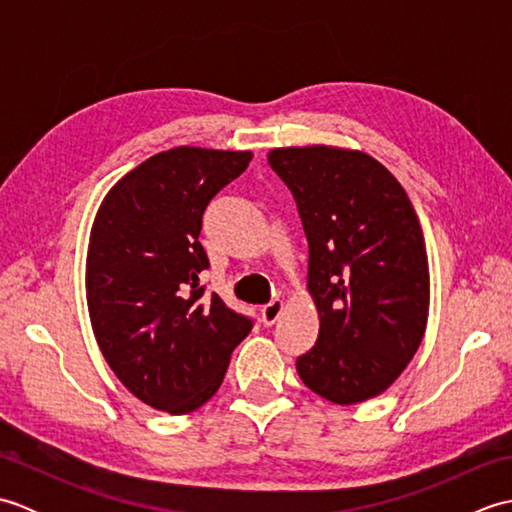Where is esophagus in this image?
I'll return each instance as SVG.
<instances>
[{
  "mask_svg": "<svg viewBox=\"0 0 512 512\" xmlns=\"http://www.w3.org/2000/svg\"><path fill=\"white\" fill-rule=\"evenodd\" d=\"M281 310H284V301H281V299H273L270 303H266V306L262 308L264 325H273L279 319Z\"/></svg>",
  "mask_w": 512,
  "mask_h": 512,
  "instance_id": "esophagus-1",
  "label": "esophagus"
}]
</instances>
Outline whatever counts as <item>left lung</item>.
Listing matches in <instances>:
<instances>
[{
	"instance_id": "8db88e82",
	"label": "left lung",
	"mask_w": 512,
	"mask_h": 512,
	"mask_svg": "<svg viewBox=\"0 0 512 512\" xmlns=\"http://www.w3.org/2000/svg\"><path fill=\"white\" fill-rule=\"evenodd\" d=\"M268 165L297 202L319 339L297 358L306 387L356 405L394 383L429 314V262L405 189L363 151L286 147Z\"/></svg>"
}]
</instances>
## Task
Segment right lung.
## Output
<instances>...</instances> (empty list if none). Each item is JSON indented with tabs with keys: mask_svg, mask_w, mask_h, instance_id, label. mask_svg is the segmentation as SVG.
Returning a JSON list of instances; mask_svg holds the SVG:
<instances>
[{
	"mask_svg": "<svg viewBox=\"0 0 512 512\" xmlns=\"http://www.w3.org/2000/svg\"><path fill=\"white\" fill-rule=\"evenodd\" d=\"M250 151L176 147L151 156L105 195L88 250L92 330L118 380L173 416L220 389L253 319L206 295V206L246 171Z\"/></svg>",
	"mask_w": 512,
	"mask_h": 512,
	"instance_id": "1",
	"label": "right lung"
}]
</instances>
